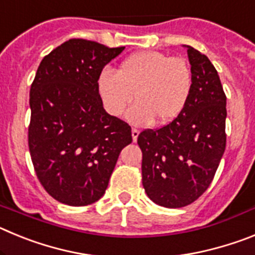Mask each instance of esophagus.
I'll return each mask as SVG.
<instances>
[{"instance_id":"34e87169","label":"esophagus","mask_w":255,"mask_h":255,"mask_svg":"<svg viewBox=\"0 0 255 255\" xmlns=\"http://www.w3.org/2000/svg\"><path fill=\"white\" fill-rule=\"evenodd\" d=\"M131 136H132V140H134V141L138 140L139 130H138V129H132V130H131Z\"/></svg>"}]
</instances>
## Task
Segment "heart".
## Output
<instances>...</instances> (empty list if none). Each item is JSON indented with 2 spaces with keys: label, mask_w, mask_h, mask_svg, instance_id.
<instances>
[{
  "label": "heart",
  "mask_w": 255,
  "mask_h": 255,
  "mask_svg": "<svg viewBox=\"0 0 255 255\" xmlns=\"http://www.w3.org/2000/svg\"><path fill=\"white\" fill-rule=\"evenodd\" d=\"M193 85L189 64L181 57L157 51L134 53L121 62L117 73L103 70L97 89L106 111L120 117L134 101L126 119L148 126L155 120L168 124L184 111Z\"/></svg>",
  "instance_id": "b5f03b06"
}]
</instances>
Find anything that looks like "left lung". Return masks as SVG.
Segmentation results:
<instances>
[{
    "instance_id": "1",
    "label": "left lung",
    "mask_w": 255,
    "mask_h": 255,
    "mask_svg": "<svg viewBox=\"0 0 255 255\" xmlns=\"http://www.w3.org/2000/svg\"><path fill=\"white\" fill-rule=\"evenodd\" d=\"M184 47L193 75L184 111L168 125L138 136L144 190L166 208H181L203 194L226 148V96L217 70L206 55Z\"/></svg>"
}]
</instances>
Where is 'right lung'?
Here are the masks:
<instances>
[{
    "instance_id": "add662e5",
    "label": "right lung",
    "mask_w": 255,
    "mask_h": 255,
    "mask_svg": "<svg viewBox=\"0 0 255 255\" xmlns=\"http://www.w3.org/2000/svg\"><path fill=\"white\" fill-rule=\"evenodd\" d=\"M125 47L70 39L39 64L30 87L29 150L40 184L67 206L103 197L131 128L103 108L97 82Z\"/></svg>"
}]
</instances>
